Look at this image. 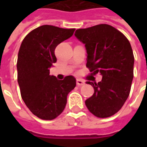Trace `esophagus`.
<instances>
[{
  "instance_id": "1",
  "label": "esophagus",
  "mask_w": 147,
  "mask_h": 147,
  "mask_svg": "<svg viewBox=\"0 0 147 147\" xmlns=\"http://www.w3.org/2000/svg\"><path fill=\"white\" fill-rule=\"evenodd\" d=\"M76 84H77V86H81L85 84V82H84V81H83L82 80H80V79H78V80H76Z\"/></svg>"
}]
</instances>
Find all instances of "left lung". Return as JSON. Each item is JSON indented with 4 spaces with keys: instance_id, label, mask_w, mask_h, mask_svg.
Segmentation results:
<instances>
[{
    "instance_id": "left-lung-1",
    "label": "left lung",
    "mask_w": 147,
    "mask_h": 147,
    "mask_svg": "<svg viewBox=\"0 0 147 147\" xmlns=\"http://www.w3.org/2000/svg\"><path fill=\"white\" fill-rule=\"evenodd\" d=\"M75 36L85 45L86 67L102 76L98 83L86 82L94 93L85 104L96 117H111L121 109L131 90L135 61L131 44L123 34L108 24L78 29Z\"/></svg>"
}]
</instances>
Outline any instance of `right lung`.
Masks as SVG:
<instances>
[{
  "mask_svg": "<svg viewBox=\"0 0 147 147\" xmlns=\"http://www.w3.org/2000/svg\"><path fill=\"white\" fill-rule=\"evenodd\" d=\"M74 31L43 25L30 31L20 45L17 72L21 97L30 112L42 120H53L64 111L67 94L76 85L72 76L59 80L49 75L57 62L55 49Z\"/></svg>",
  "mask_w": 147,
  "mask_h": 147,
  "instance_id": "add662e5",
  "label": "right lung"
}]
</instances>
